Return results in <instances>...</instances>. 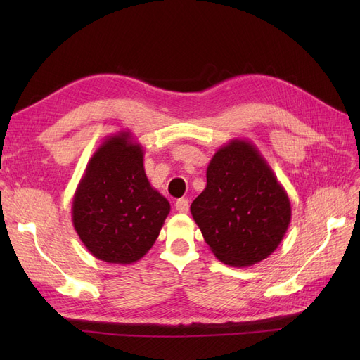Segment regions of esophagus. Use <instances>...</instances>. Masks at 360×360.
<instances>
[{
    "label": "esophagus",
    "mask_w": 360,
    "mask_h": 360,
    "mask_svg": "<svg viewBox=\"0 0 360 360\" xmlns=\"http://www.w3.org/2000/svg\"><path fill=\"white\" fill-rule=\"evenodd\" d=\"M176 209L180 213H188V210H189V200H186V198L177 200L176 201Z\"/></svg>",
    "instance_id": "esophagus-1"
}]
</instances>
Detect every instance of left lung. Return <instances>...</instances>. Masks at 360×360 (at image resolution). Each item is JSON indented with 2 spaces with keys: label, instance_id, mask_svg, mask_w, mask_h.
<instances>
[{
  "label": "left lung",
  "instance_id": "left-lung-1",
  "mask_svg": "<svg viewBox=\"0 0 360 360\" xmlns=\"http://www.w3.org/2000/svg\"><path fill=\"white\" fill-rule=\"evenodd\" d=\"M205 176L191 213L214 257L249 267L274 254L288 230L291 204L258 148L231 139L213 155Z\"/></svg>",
  "mask_w": 360,
  "mask_h": 360
}]
</instances>
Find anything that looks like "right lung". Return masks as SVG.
I'll return each instance as SVG.
<instances>
[{
	"label": "right lung",
	"mask_w": 360,
	"mask_h": 360,
	"mask_svg": "<svg viewBox=\"0 0 360 360\" xmlns=\"http://www.w3.org/2000/svg\"><path fill=\"white\" fill-rule=\"evenodd\" d=\"M169 210L146 176L143 146L120 130L86 163L73 195L72 222L93 257L126 266L155 245Z\"/></svg>",
	"instance_id": "obj_1"
}]
</instances>
